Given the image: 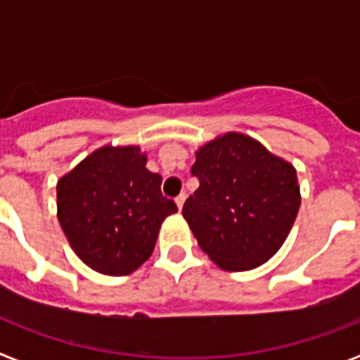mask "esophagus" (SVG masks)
<instances>
[{
  "mask_svg": "<svg viewBox=\"0 0 360 360\" xmlns=\"http://www.w3.org/2000/svg\"><path fill=\"white\" fill-rule=\"evenodd\" d=\"M174 202H176V207H178V209H182V207H184V203H186V195H184V193H182V195L178 196V198L174 200Z\"/></svg>",
  "mask_w": 360,
  "mask_h": 360,
  "instance_id": "obj_1",
  "label": "esophagus"
}]
</instances>
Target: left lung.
I'll return each mask as SVG.
<instances>
[{
	"mask_svg": "<svg viewBox=\"0 0 360 360\" xmlns=\"http://www.w3.org/2000/svg\"><path fill=\"white\" fill-rule=\"evenodd\" d=\"M200 180L182 214L219 269L252 270L285 243L301 205L295 167L245 133L229 131L196 149Z\"/></svg>",
	"mask_w": 360,
	"mask_h": 360,
	"instance_id": "1",
	"label": "left lung"
}]
</instances>
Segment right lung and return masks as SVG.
I'll list each match as a JSON object with an SVG mask.
<instances>
[{"label": "right lung", "mask_w": 360, "mask_h": 360, "mask_svg": "<svg viewBox=\"0 0 360 360\" xmlns=\"http://www.w3.org/2000/svg\"><path fill=\"white\" fill-rule=\"evenodd\" d=\"M139 146H103L57 180V219L84 265L128 276L153 254L162 221L178 211Z\"/></svg>", "instance_id": "obj_1"}]
</instances>
